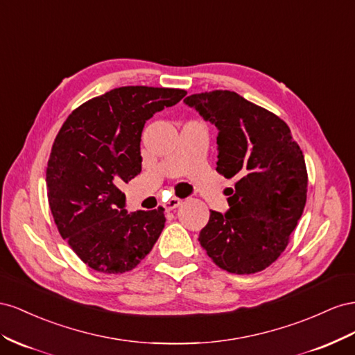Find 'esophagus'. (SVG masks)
<instances>
[{
	"instance_id": "esophagus-1",
	"label": "esophagus",
	"mask_w": 355,
	"mask_h": 355,
	"mask_svg": "<svg viewBox=\"0 0 355 355\" xmlns=\"http://www.w3.org/2000/svg\"><path fill=\"white\" fill-rule=\"evenodd\" d=\"M181 200L180 198H171V199H168L165 204H164V208L166 209V211H172V209H175V208H178L180 205H181Z\"/></svg>"
}]
</instances>
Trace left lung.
I'll list each match as a JSON object with an SVG mask.
<instances>
[{"instance_id": "8db88e82", "label": "left lung", "mask_w": 355, "mask_h": 355, "mask_svg": "<svg viewBox=\"0 0 355 355\" xmlns=\"http://www.w3.org/2000/svg\"><path fill=\"white\" fill-rule=\"evenodd\" d=\"M218 129L217 172L235 178L229 211L209 212L199 242L211 260L236 275L270 266L286 250L306 204L308 172L284 120L230 90L184 99Z\"/></svg>"}]
</instances>
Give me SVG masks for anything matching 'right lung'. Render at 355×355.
Returning <instances> with one entry per match:
<instances>
[{
  "instance_id": "1",
  "label": "right lung",
  "mask_w": 355,
  "mask_h": 355,
  "mask_svg": "<svg viewBox=\"0 0 355 355\" xmlns=\"http://www.w3.org/2000/svg\"><path fill=\"white\" fill-rule=\"evenodd\" d=\"M183 89L123 86L86 101L68 116L46 171L49 205L60 236L96 272L137 268L165 227L164 208L128 214L120 186L141 172V134Z\"/></svg>"
}]
</instances>
